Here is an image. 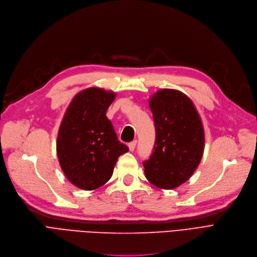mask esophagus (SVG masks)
<instances>
[{"mask_svg": "<svg viewBox=\"0 0 257 257\" xmlns=\"http://www.w3.org/2000/svg\"><path fill=\"white\" fill-rule=\"evenodd\" d=\"M136 146H137V141H133V142L129 143V145H128V147H129V150H130V151H135Z\"/></svg>", "mask_w": 257, "mask_h": 257, "instance_id": "obj_1", "label": "esophagus"}]
</instances>
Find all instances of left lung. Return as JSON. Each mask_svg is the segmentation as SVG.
Segmentation results:
<instances>
[{"label":"left lung","mask_w":257,"mask_h":257,"mask_svg":"<svg viewBox=\"0 0 257 257\" xmlns=\"http://www.w3.org/2000/svg\"><path fill=\"white\" fill-rule=\"evenodd\" d=\"M155 127L150 158L143 162L147 180L161 189H173L198 167L205 148V133L194 104L183 92L162 89L149 101Z\"/></svg>","instance_id":"obj_1"}]
</instances>
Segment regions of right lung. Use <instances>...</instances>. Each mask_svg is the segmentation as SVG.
<instances>
[{
    "instance_id": "obj_1",
    "label": "right lung",
    "mask_w": 257,
    "mask_h": 257,
    "mask_svg": "<svg viewBox=\"0 0 257 257\" xmlns=\"http://www.w3.org/2000/svg\"><path fill=\"white\" fill-rule=\"evenodd\" d=\"M115 93L88 88L77 93L66 110L59 129L57 153L69 182L84 190L106 184L118 156L129 148L117 140L106 116Z\"/></svg>"
}]
</instances>
